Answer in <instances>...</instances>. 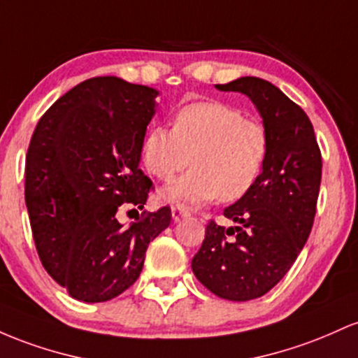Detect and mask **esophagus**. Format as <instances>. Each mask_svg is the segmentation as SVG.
<instances>
[{
	"mask_svg": "<svg viewBox=\"0 0 358 358\" xmlns=\"http://www.w3.org/2000/svg\"><path fill=\"white\" fill-rule=\"evenodd\" d=\"M189 215V210H187L184 204H174V206H172V218H174V222H179V220L186 218V216Z\"/></svg>",
	"mask_w": 358,
	"mask_h": 358,
	"instance_id": "34e87169",
	"label": "esophagus"
}]
</instances>
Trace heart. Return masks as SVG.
<instances>
[{"label": "heart", "mask_w": 358, "mask_h": 358, "mask_svg": "<svg viewBox=\"0 0 358 358\" xmlns=\"http://www.w3.org/2000/svg\"><path fill=\"white\" fill-rule=\"evenodd\" d=\"M268 155L266 127L230 104L203 101L184 106L174 127L155 125L143 140V162L160 180L171 182L164 196L191 204L220 198L240 199L259 179Z\"/></svg>", "instance_id": "obj_1"}]
</instances>
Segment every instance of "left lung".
Returning <instances> with one entry per match:
<instances>
[{
  "mask_svg": "<svg viewBox=\"0 0 358 358\" xmlns=\"http://www.w3.org/2000/svg\"><path fill=\"white\" fill-rule=\"evenodd\" d=\"M254 101L268 134V155L252 189L210 220L192 272L204 287L230 301L257 299L287 274L303 250L316 215L321 150L304 110L260 78L218 84Z\"/></svg>",
  "mask_w": 358,
  "mask_h": 358,
  "instance_id": "8db88e82",
  "label": "left lung"
}]
</instances>
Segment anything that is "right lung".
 Here are the masks:
<instances>
[{"mask_svg": "<svg viewBox=\"0 0 358 358\" xmlns=\"http://www.w3.org/2000/svg\"><path fill=\"white\" fill-rule=\"evenodd\" d=\"M157 94L113 76L87 79L60 96L31 135V235L42 266L74 299L103 303L127 291L148 243L171 223L169 206L138 214L154 191L138 162ZM127 209L139 216L125 227Z\"/></svg>", "mask_w": 358, "mask_h": 358, "instance_id": "obj_1", "label": "right lung"}]
</instances>
